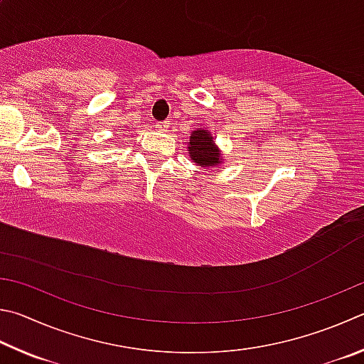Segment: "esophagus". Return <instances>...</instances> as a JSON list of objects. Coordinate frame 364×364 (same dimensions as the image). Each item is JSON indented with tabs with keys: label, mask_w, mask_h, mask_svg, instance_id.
<instances>
[{
	"label": "esophagus",
	"mask_w": 364,
	"mask_h": 364,
	"mask_svg": "<svg viewBox=\"0 0 364 364\" xmlns=\"http://www.w3.org/2000/svg\"><path fill=\"white\" fill-rule=\"evenodd\" d=\"M153 126H155L156 131L163 132V131H166V129H168V127H169V121H156V123L153 124Z\"/></svg>",
	"instance_id": "34e87169"
}]
</instances>
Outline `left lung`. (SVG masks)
<instances>
[{
  "mask_svg": "<svg viewBox=\"0 0 364 364\" xmlns=\"http://www.w3.org/2000/svg\"><path fill=\"white\" fill-rule=\"evenodd\" d=\"M188 151L193 161L203 166V168H209V166H215L220 163V153L218 146L214 145L211 134L205 129H196L192 132Z\"/></svg>",
  "mask_w": 364,
  "mask_h": 364,
  "instance_id": "1",
  "label": "left lung"
}]
</instances>
